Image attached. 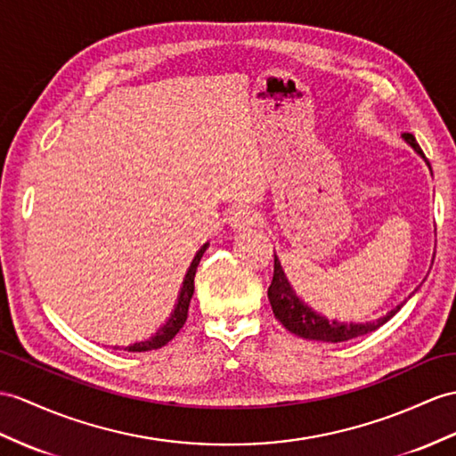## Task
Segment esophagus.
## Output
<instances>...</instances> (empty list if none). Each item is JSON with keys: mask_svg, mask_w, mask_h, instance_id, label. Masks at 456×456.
<instances>
[{"mask_svg": "<svg viewBox=\"0 0 456 456\" xmlns=\"http://www.w3.org/2000/svg\"><path fill=\"white\" fill-rule=\"evenodd\" d=\"M257 220H259V215L255 213L251 207L241 205V207H236L234 210H232L228 216V224L234 230L241 232V230H248V228L257 224Z\"/></svg>", "mask_w": 456, "mask_h": 456, "instance_id": "obj_1", "label": "esophagus"}]
</instances>
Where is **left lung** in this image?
Returning a JSON list of instances; mask_svg holds the SVG:
<instances>
[{
    "instance_id": "left-lung-1",
    "label": "left lung",
    "mask_w": 456,
    "mask_h": 456,
    "mask_svg": "<svg viewBox=\"0 0 456 456\" xmlns=\"http://www.w3.org/2000/svg\"><path fill=\"white\" fill-rule=\"evenodd\" d=\"M403 139L429 166L428 159L424 157V152H421L419 144L416 142L412 133H404ZM429 170H431V166H429ZM269 302L273 305L274 317L279 319L288 330L294 332V335L307 338V340L346 342V340H352L356 337L368 335V332L385 325L387 321L404 305L406 299L403 304H398L395 309H391L387 315L375 319V321H365V323H340V321H337V319H327L325 315L314 312L312 307L304 304L302 299L296 296V292L292 290V286H290V282H288L286 274L282 271L279 257L274 255V274H273V282L269 286Z\"/></svg>"
}]
</instances>
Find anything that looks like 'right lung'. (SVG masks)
<instances>
[{"label":"right lung","instance_id":"obj_1","mask_svg":"<svg viewBox=\"0 0 456 456\" xmlns=\"http://www.w3.org/2000/svg\"><path fill=\"white\" fill-rule=\"evenodd\" d=\"M208 248V241L205 243V246H201V249H199L195 253V257L190 265V269H187L185 273V279H183V284H182V290H180V296H177V304L174 307V314L170 315V319L166 321V323L159 329L157 335H152L151 338L147 340H141V342H135V344H129V346H126L124 350L127 352H149V350H157V348H162L164 344H168L177 332H180V329L185 325V319H187V309H190V302H191V296H193V290H195V273H197V265L199 261H201L203 253L207 251ZM114 348H119V346H114Z\"/></svg>","mask_w":456,"mask_h":456}]
</instances>
